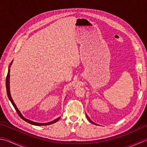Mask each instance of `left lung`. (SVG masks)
<instances>
[{"label":"left lung","mask_w":147,"mask_h":147,"mask_svg":"<svg viewBox=\"0 0 147 147\" xmlns=\"http://www.w3.org/2000/svg\"><path fill=\"white\" fill-rule=\"evenodd\" d=\"M86 116L87 119H88V121L90 122V123H92V124H95V125H98L97 124H96V123H93V121H91V119H90V117L88 116V115H87V114H86Z\"/></svg>","instance_id":"obj_1"}]
</instances>
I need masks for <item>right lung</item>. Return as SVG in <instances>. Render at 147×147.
Returning <instances> with one entry per match:
<instances>
[{
  "label": "right lung",
  "mask_w": 147,
  "mask_h": 147,
  "mask_svg": "<svg viewBox=\"0 0 147 147\" xmlns=\"http://www.w3.org/2000/svg\"><path fill=\"white\" fill-rule=\"evenodd\" d=\"M12 61L11 62V63L10 64V65H9V67H10L11 65L12 64ZM10 73V69H9V70H8V73H7V77H6V82H5L6 90H7V96H8L9 99L10 100V101L11 102L12 105H13L14 107L15 108L16 111H17L18 115H20V117H21V119H23L24 121H25L26 122H27V123H30V124H33V125H35V126H46V125H50V124H54V123H56V122H57L59 119H60L61 117H58V118L56 119H55V120H54V121H51V122H49V123H36V122L32 121H30V120H29V119H26V118H24V117L23 116V115L21 114L20 111L18 110V109L17 108L16 105V104H14L13 100H12V97H11V93H10V87H9V79H10V78H9V77H10V73Z\"/></svg>",
  "instance_id": "1"
}]
</instances>
